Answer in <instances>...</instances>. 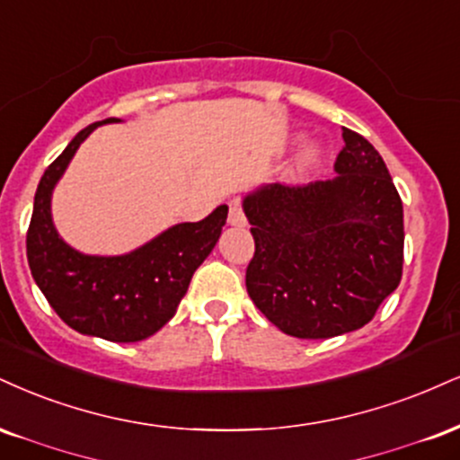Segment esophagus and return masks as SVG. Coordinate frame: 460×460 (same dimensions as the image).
Masks as SVG:
<instances>
[{
  "label": "esophagus",
  "mask_w": 460,
  "mask_h": 460,
  "mask_svg": "<svg viewBox=\"0 0 460 460\" xmlns=\"http://www.w3.org/2000/svg\"><path fill=\"white\" fill-rule=\"evenodd\" d=\"M229 225L234 226H244L246 225V216H244V209H242V206L237 201H231L229 203Z\"/></svg>",
  "instance_id": "esophagus-1"
}]
</instances>
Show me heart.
I'll return each mask as SVG.
<instances>
[{"label":"heart","mask_w":460,"mask_h":460,"mask_svg":"<svg viewBox=\"0 0 460 460\" xmlns=\"http://www.w3.org/2000/svg\"><path fill=\"white\" fill-rule=\"evenodd\" d=\"M321 158V146L319 143H306V146L302 147L300 156H297V169L300 171H306L311 169L313 164H317Z\"/></svg>","instance_id":"obj_1"}]
</instances>
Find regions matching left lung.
<instances>
[{
  "label": "left lung",
  "instance_id": "left-lung-1",
  "mask_svg": "<svg viewBox=\"0 0 460 460\" xmlns=\"http://www.w3.org/2000/svg\"><path fill=\"white\" fill-rule=\"evenodd\" d=\"M334 180L268 184L242 201L254 237L246 289L296 339L359 330L402 276V201L384 158L342 128Z\"/></svg>",
  "mask_w": 460,
  "mask_h": 460
}]
</instances>
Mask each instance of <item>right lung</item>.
I'll return each instance as SVG.
<instances>
[{"label":"right lung","mask_w":460,"mask_h":460,"mask_svg":"<svg viewBox=\"0 0 460 460\" xmlns=\"http://www.w3.org/2000/svg\"><path fill=\"white\" fill-rule=\"evenodd\" d=\"M109 118L83 128L44 171L27 229V261L36 285L72 330L113 342L156 334L173 317L195 270L218 242L229 208L218 206L199 223H180L128 254L98 257L66 244L53 225V188L75 152Z\"/></svg>","instance_id":"add662e5"}]
</instances>
